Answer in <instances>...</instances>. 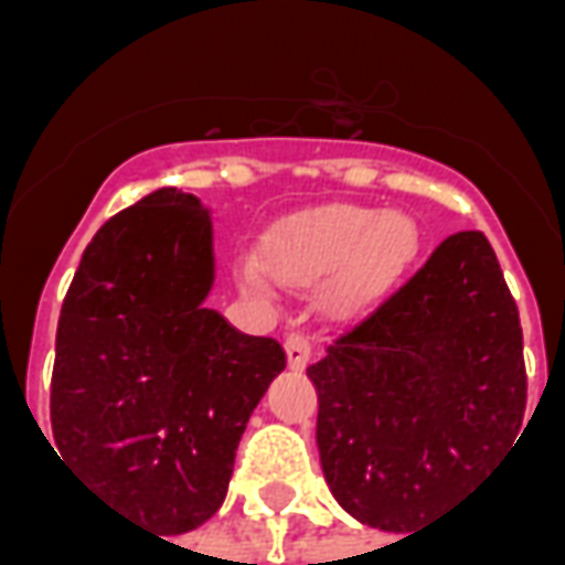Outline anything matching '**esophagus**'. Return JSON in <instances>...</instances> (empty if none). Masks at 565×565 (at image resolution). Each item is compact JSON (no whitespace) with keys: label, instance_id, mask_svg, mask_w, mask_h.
I'll return each mask as SVG.
<instances>
[{"label":"esophagus","instance_id":"esophagus-1","mask_svg":"<svg viewBox=\"0 0 565 565\" xmlns=\"http://www.w3.org/2000/svg\"><path fill=\"white\" fill-rule=\"evenodd\" d=\"M284 351H287L290 369H306L311 363V339L306 332H290L287 342H284Z\"/></svg>","mask_w":565,"mask_h":565}]
</instances>
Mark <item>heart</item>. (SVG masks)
Masks as SVG:
<instances>
[{
	"label": "heart",
	"mask_w": 565,
	"mask_h": 565,
	"mask_svg": "<svg viewBox=\"0 0 565 565\" xmlns=\"http://www.w3.org/2000/svg\"><path fill=\"white\" fill-rule=\"evenodd\" d=\"M417 247L420 233L408 214L327 205L284 221L263 245L266 266L257 257H245L238 275L247 287L266 290V268L290 287H311L335 271L327 299L339 315H354L403 278Z\"/></svg>",
	"instance_id": "1"
}]
</instances>
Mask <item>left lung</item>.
Returning a JSON list of instances; mask_svg holds the SVG:
<instances>
[{"label": "left lung", "instance_id": "obj_1", "mask_svg": "<svg viewBox=\"0 0 565 565\" xmlns=\"http://www.w3.org/2000/svg\"><path fill=\"white\" fill-rule=\"evenodd\" d=\"M308 379L323 478L351 518L415 535L457 502L526 408L521 318L484 233L448 235Z\"/></svg>", "mask_w": 565, "mask_h": 565}]
</instances>
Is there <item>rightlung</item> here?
I'll list each match as a JSON object with an SVG mask.
<instances>
[{
  "mask_svg": "<svg viewBox=\"0 0 565 565\" xmlns=\"http://www.w3.org/2000/svg\"><path fill=\"white\" fill-rule=\"evenodd\" d=\"M211 287V211L162 186L93 235L60 311V457L157 535L190 533L221 509L247 420L287 366L275 339L205 308Z\"/></svg>",
  "mask_w": 565,
  "mask_h": 565,
  "instance_id": "right-lung-1",
  "label": "right lung"
}]
</instances>
